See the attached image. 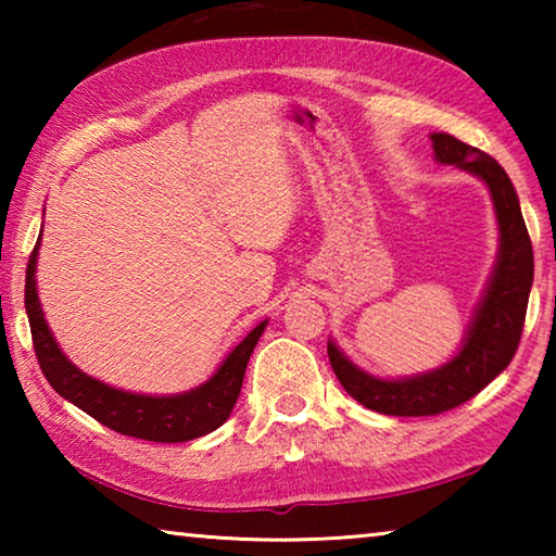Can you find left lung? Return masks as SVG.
<instances>
[{
  "label": "left lung",
  "instance_id": "left-lung-1",
  "mask_svg": "<svg viewBox=\"0 0 556 556\" xmlns=\"http://www.w3.org/2000/svg\"><path fill=\"white\" fill-rule=\"evenodd\" d=\"M441 164L481 176L491 188L497 225H501V257L485 296L478 306L466 343L454 361L434 372L409 380H378L357 370L348 357L328 343V361L345 392L363 407L390 417H434L476 397L497 378L515 357L522 338L527 299L534 277L532 240L520 211V201L505 168L481 149L439 131L431 135Z\"/></svg>",
  "mask_w": 556,
  "mask_h": 556
}]
</instances>
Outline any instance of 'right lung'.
<instances>
[{
    "label": "right lung",
    "instance_id": "add662e5",
    "mask_svg": "<svg viewBox=\"0 0 556 556\" xmlns=\"http://www.w3.org/2000/svg\"><path fill=\"white\" fill-rule=\"evenodd\" d=\"M39 242L26 265V287H24V304L26 316L31 326V341L36 361L41 365L43 378L51 382V388L73 402L75 407L98 419L102 427L119 431L125 437L144 439V441H162V444H176V441H191L203 434H211L218 429L238 402L242 388L244 368L255 345L265 331L267 321L252 328L248 338L225 357V363L213 378L201 384L199 390L186 394H174V397H147V394H131L115 388H108L100 380L88 378L61 353L55 345L53 336L46 326L41 314L39 296H36V255H39Z\"/></svg>",
    "mask_w": 556,
    "mask_h": 556
}]
</instances>
